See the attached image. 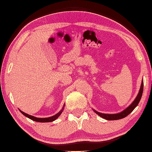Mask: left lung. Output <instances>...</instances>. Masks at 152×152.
I'll return each instance as SVG.
<instances>
[{"instance_id": "1", "label": "left lung", "mask_w": 152, "mask_h": 152, "mask_svg": "<svg viewBox=\"0 0 152 152\" xmlns=\"http://www.w3.org/2000/svg\"><path fill=\"white\" fill-rule=\"evenodd\" d=\"M143 90V80L141 81V84L140 91H139L138 94L137 95V96H136L134 101H133L132 103L129 106L126 108L125 110H122L121 112L115 113V114H106V113H102L98 112L94 109H93V110L98 115H99L100 117L103 118V119L106 120L113 121V120H118V119H123V118L127 117L128 115H129L130 113L134 110L135 108L137 106V104H139V102H140V100L141 99V96H142Z\"/></svg>"}]
</instances>
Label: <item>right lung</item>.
<instances>
[{
  "mask_svg": "<svg viewBox=\"0 0 152 152\" xmlns=\"http://www.w3.org/2000/svg\"><path fill=\"white\" fill-rule=\"evenodd\" d=\"M64 107H65V104H64V106L62 107V109H61L60 111H59L57 114H56L55 115H53V116H51L50 117H46V118H38V117H35L34 116H32V115H28L27 113H24L23 111H22L21 110H20V112L22 113L23 115H25V117H27V118H29V119H31L33 121H34L36 122H41V123H48V122H52L53 121H55L56 119H57L59 117V116L61 114V113L63 112L64 109Z\"/></svg>",
  "mask_w": 152,
  "mask_h": 152,
  "instance_id": "1",
  "label": "right lung"
}]
</instances>
